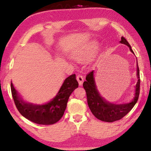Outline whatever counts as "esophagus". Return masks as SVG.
<instances>
[{
	"mask_svg": "<svg viewBox=\"0 0 151 151\" xmlns=\"http://www.w3.org/2000/svg\"><path fill=\"white\" fill-rule=\"evenodd\" d=\"M77 80L78 81V83H79V85L82 86L84 82V77L79 74V75L77 76Z\"/></svg>",
	"mask_w": 151,
	"mask_h": 151,
	"instance_id": "1",
	"label": "esophagus"
}]
</instances>
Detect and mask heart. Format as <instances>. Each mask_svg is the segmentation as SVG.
<instances>
[{
    "label": "heart",
    "instance_id": "obj_1",
    "mask_svg": "<svg viewBox=\"0 0 151 151\" xmlns=\"http://www.w3.org/2000/svg\"><path fill=\"white\" fill-rule=\"evenodd\" d=\"M98 43H92L85 51H82V52L79 53V54L76 56V58H77L78 60L79 61L86 60L90 58L93 57L95 54H96L97 51H98Z\"/></svg>",
    "mask_w": 151,
    "mask_h": 151
}]
</instances>
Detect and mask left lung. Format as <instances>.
Masks as SVG:
<instances>
[{"label": "left lung", "instance_id": "8db88e82", "mask_svg": "<svg viewBox=\"0 0 151 151\" xmlns=\"http://www.w3.org/2000/svg\"><path fill=\"white\" fill-rule=\"evenodd\" d=\"M120 42L127 45L131 52L133 53L131 45H129L124 37H122ZM93 72L94 71H91L86 75V81H84L83 83V87L86 91L87 103L91 111L96 118L103 122H113L119 120L131 111L139 98L140 78L138 64L137 67V77L138 78V80L135 86V96L132 102L127 104H115L107 102L104 99H103L97 90L96 83H95Z\"/></svg>", "mask_w": 151, "mask_h": 151}]
</instances>
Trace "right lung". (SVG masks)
<instances>
[{
  "mask_svg": "<svg viewBox=\"0 0 151 151\" xmlns=\"http://www.w3.org/2000/svg\"><path fill=\"white\" fill-rule=\"evenodd\" d=\"M78 87L76 74L67 78L56 96L50 102L42 105L28 104L18 96L11 83V91L14 103L20 114L31 122L38 124L51 125L56 123L63 116L68 100L72 92Z\"/></svg>",
  "mask_w": 151,
  "mask_h": 151,
  "instance_id": "right-lung-1",
  "label": "right lung"
}]
</instances>
